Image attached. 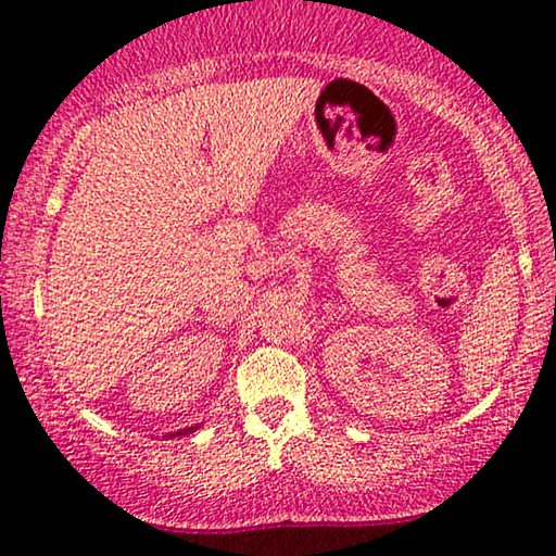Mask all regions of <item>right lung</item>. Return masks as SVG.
<instances>
[{"instance_id":"add662e5","label":"right lung","mask_w":556,"mask_h":556,"mask_svg":"<svg viewBox=\"0 0 556 556\" xmlns=\"http://www.w3.org/2000/svg\"><path fill=\"white\" fill-rule=\"evenodd\" d=\"M195 429H198V427H188V429H180V432H173V434H169V440H173V438H182V434H190V432H195Z\"/></svg>"}]
</instances>
